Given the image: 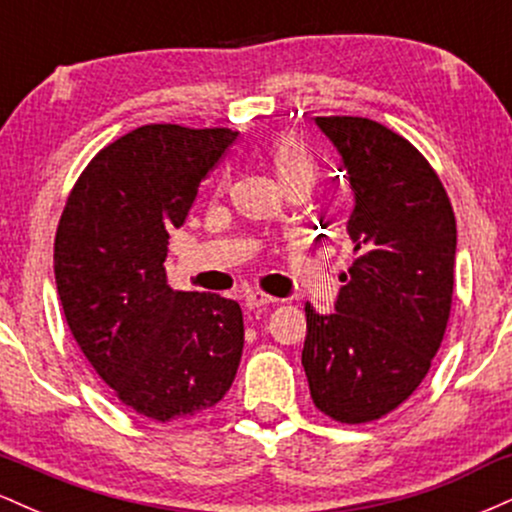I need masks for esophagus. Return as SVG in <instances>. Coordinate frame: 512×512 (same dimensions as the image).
Masks as SVG:
<instances>
[{
  "instance_id": "esophagus-1",
  "label": "esophagus",
  "mask_w": 512,
  "mask_h": 512,
  "mask_svg": "<svg viewBox=\"0 0 512 512\" xmlns=\"http://www.w3.org/2000/svg\"><path fill=\"white\" fill-rule=\"evenodd\" d=\"M274 303H276V298L267 296V293H262V291H248V293H245V305H248L250 310L267 308V305H274Z\"/></svg>"
}]
</instances>
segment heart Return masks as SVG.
I'll return each instance as SVG.
<instances>
[{
    "instance_id": "1",
    "label": "heart",
    "mask_w": 512,
    "mask_h": 512,
    "mask_svg": "<svg viewBox=\"0 0 512 512\" xmlns=\"http://www.w3.org/2000/svg\"><path fill=\"white\" fill-rule=\"evenodd\" d=\"M269 161H272L274 173L284 182V187L305 185L313 187L317 178V161L310 146L303 139L293 137V134H281L276 137L267 149Z\"/></svg>"
}]
</instances>
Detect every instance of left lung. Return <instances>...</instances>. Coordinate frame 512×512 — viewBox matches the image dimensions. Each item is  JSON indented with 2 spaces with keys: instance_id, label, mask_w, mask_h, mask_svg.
Segmentation results:
<instances>
[{
  "instance_id": "8db88e82",
  "label": "left lung",
  "mask_w": 512,
  "mask_h": 512,
  "mask_svg": "<svg viewBox=\"0 0 512 512\" xmlns=\"http://www.w3.org/2000/svg\"><path fill=\"white\" fill-rule=\"evenodd\" d=\"M342 154L356 207L354 262L337 313L305 303L303 368L315 407L368 424L414 395L438 354L452 308L457 226L438 173L402 134L368 117H315Z\"/></svg>"
}]
</instances>
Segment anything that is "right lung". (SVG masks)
I'll list each match as a JSON object with an SVG mask.
<instances>
[{"label":"right lung","instance_id":"add662e5","mask_svg":"<svg viewBox=\"0 0 512 512\" xmlns=\"http://www.w3.org/2000/svg\"><path fill=\"white\" fill-rule=\"evenodd\" d=\"M238 132L144 125L91 158L55 236L64 317L93 370L125 407L166 424L231 390L243 356V310L216 293L173 291L168 231Z\"/></svg>","mask_w":512,"mask_h":512}]
</instances>
